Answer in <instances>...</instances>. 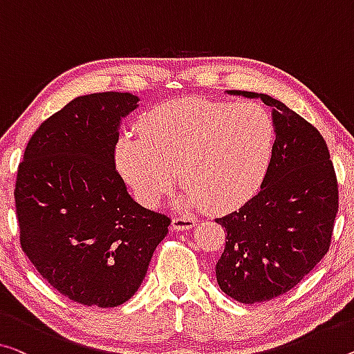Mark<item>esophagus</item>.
I'll list each match as a JSON object with an SVG mask.
<instances>
[{"mask_svg":"<svg viewBox=\"0 0 354 354\" xmlns=\"http://www.w3.org/2000/svg\"><path fill=\"white\" fill-rule=\"evenodd\" d=\"M196 225V220L192 216H174L171 223L172 231H187Z\"/></svg>","mask_w":354,"mask_h":354,"instance_id":"1","label":"esophagus"}]
</instances>
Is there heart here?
<instances>
[{
    "instance_id": "heart-1",
    "label": "heart",
    "mask_w": 354,
    "mask_h": 354,
    "mask_svg": "<svg viewBox=\"0 0 354 354\" xmlns=\"http://www.w3.org/2000/svg\"><path fill=\"white\" fill-rule=\"evenodd\" d=\"M139 133L122 136L115 161L147 207L171 192L177 174L188 204L236 207L263 180L274 145V123L257 102L174 100L147 112Z\"/></svg>"
}]
</instances>
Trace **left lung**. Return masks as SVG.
<instances>
[{"instance_id": "obj_1", "label": "left lung", "mask_w": 354, "mask_h": 354, "mask_svg": "<svg viewBox=\"0 0 354 354\" xmlns=\"http://www.w3.org/2000/svg\"><path fill=\"white\" fill-rule=\"evenodd\" d=\"M226 93L268 104L275 142L259 193L216 218L227 234L215 266L216 281L239 302H264L290 291L328 253L339 188L317 128L266 93Z\"/></svg>"}]
</instances>
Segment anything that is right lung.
Instances as JSON below:
<instances>
[{"label": "right lung", "mask_w": 354, "mask_h": 354, "mask_svg": "<svg viewBox=\"0 0 354 354\" xmlns=\"http://www.w3.org/2000/svg\"><path fill=\"white\" fill-rule=\"evenodd\" d=\"M131 93L77 96L36 129L15 183L20 243L71 301L117 307L139 290L171 220L136 203L115 171Z\"/></svg>", "instance_id": "add662e5"}]
</instances>
